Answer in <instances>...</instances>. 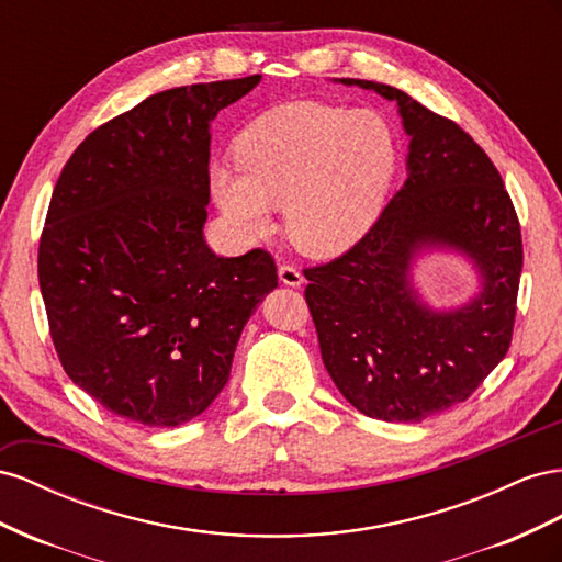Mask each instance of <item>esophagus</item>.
I'll use <instances>...</instances> for the list:
<instances>
[{
    "label": "esophagus",
    "mask_w": 562,
    "mask_h": 562,
    "mask_svg": "<svg viewBox=\"0 0 562 562\" xmlns=\"http://www.w3.org/2000/svg\"><path fill=\"white\" fill-rule=\"evenodd\" d=\"M278 276H280V282L286 284V286H301L303 284V276H301V270L296 266L282 263L278 268Z\"/></svg>",
    "instance_id": "34e87169"
}]
</instances>
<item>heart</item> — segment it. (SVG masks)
<instances>
[{
	"label": "heart",
	"instance_id": "b5f03b06",
	"mask_svg": "<svg viewBox=\"0 0 562 562\" xmlns=\"http://www.w3.org/2000/svg\"><path fill=\"white\" fill-rule=\"evenodd\" d=\"M397 167L391 124L374 110L296 101L239 134L235 162L210 171L233 235L254 243L284 206V233L308 256H336L370 231Z\"/></svg>",
	"mask_w": 562,
	"mask_h": 562
}]
</instances>
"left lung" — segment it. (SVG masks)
<instances>
[{"label":"left lung","instance_id":"1","mask_svg":"<svg viewBox=\"0 0 562 562\" xmlns=\"http://www.w3.org/2000/svg\"><path fill=\"white\" fill-rule=\"evenodd\" d=\"M397 103L407 181L356 247L306 268V301L336 389L358 412L416 424L463 403L510 346L522 270L520 223L499 171L452 120L367 79H339ZM468 256L479 294L445 312L411 284L422 250Z\"/></svg>","mask_w":562,"mask_h":562}]
</instances>
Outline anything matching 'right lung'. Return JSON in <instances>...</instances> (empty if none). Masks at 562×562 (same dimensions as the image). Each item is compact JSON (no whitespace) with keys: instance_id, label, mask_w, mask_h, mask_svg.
Here are the masks:
<instances>
[{"instance_id":"right-lung-1","label":"right lung","mask_w":562,"mask_h":562,"mask_svg":"<svg viewBox=\"0 0 562 562\" xmlns=\"http://www.w3.org/2000/svg\"><path fill=\"white\" fill-rule=\"evenodd\" d=\"M261 75L159 91L79 143L40 239V290L63 370L143 426L195 419L231 376L247 319L278 286L263 249L204 243L212 120Z\"/></svg>"}]
</instances>
